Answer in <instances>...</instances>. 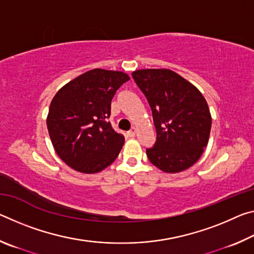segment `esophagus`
I'll return each mask as SVG.
<instances>
[{"label":"esophagus","instance_id":"1","mask_svg":"<svg viewBox=\"0 0 254 254\" xmlns=\"http://www.w3.org/2000/svg\"><path fill=\"white\" fill-rule=\"evenodd\" d=\"M135 132H136V128L133 127L130 131H127V136H130V137H133L135 135Z\"/></svg>","mask_w":254,"mask_h":254}]
</instances>
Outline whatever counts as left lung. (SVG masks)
<instances>
[{"instance_id": "1", "label": "left lung", "mask_w": 254, "mask_h": 254, "mask_svg": "<svg viewBox=\"0 0 254 254\" xmlns=\"http://www.w3.org/2000/svg\"><path fill=\"white\" fill-rule=\"evenodd\" d=\"M151 107L156 142L147 149L150 162L165 173L191 167L207 145L212 127L207 103L194 85L169 69L132 72Z\"/></svg>"}]
</instances>
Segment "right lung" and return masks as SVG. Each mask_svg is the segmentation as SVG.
I'll return each mask as SVG.
<instances>
[{
	"instance_id": "add662e5",
	"label": "right lung",
	"mask_w": 254,
	"mask_h": 254,
	"mask_svg": "<svg viewBox=\"0 0 254 254\" xmlns=\"http://www.w3.org/2000/svg\"><path fill=\"white\" fill-rule=\"evenodd\" d=\"M128 79L122 71L93 69L66 84L53 98L47 127L56 152L72 169L98 173L119 156L124 136L109 122L111 102Z\"/></svg>"
}]
</instances>
